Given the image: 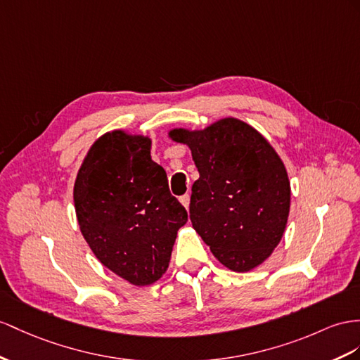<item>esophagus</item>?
<instances>
[{
  "mask_svg": "<svg viewBox=\"0 0 360 360\" xmlns=\"http://www.w3.org/2000/svg\"><path fill=\"white\" fill-rule=\"evenodd\" d=\"M179 202H181V204H182L184 207H186V208L188 210V207H190V195L181 196V198H179Z\"/></svg>",
  "mask_w": 360,
  "mask_h": 360,
  "instance_id": "34e87169",
  "label": "esophagus"
}]
</instances>
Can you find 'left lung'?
<instances>
[{"mask_svg": "<svg viewBox=\"0 0 360 360\" xmlns=\"http://www.w3.org/2000/svg\"><path fill=\"white\" fill-rule=\"evenodd\" d=\"M172 141L188 146L199 179L190 219L216 259L250 272L281 242L290 210V181L280 155L242 120L220 118L204 129L174 127Z\"/></svg>", "mask_w": 360, "mask_h": 360, "instance_id": "1", "label": "left lung"}]
</instances>
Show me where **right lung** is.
<instances>
[{
  "mask_svg": "<svg viewBox=\"0 0 360 360\" xmlns=\"http://www.w3.org/2000/svg\"><path fill=\"white\" fill-rule=\"evenodd\" d=\"M147 135L115 129L92 143L77 172L75 208L97 260L134 285L158 281L169 268L187 211L152 161Z\"/></svg>",
  "mask_w": 360,
  "mask_h": 360,
  "instance_id": "right-lung-1",
  "label": "right lung"
}]
</instances>
